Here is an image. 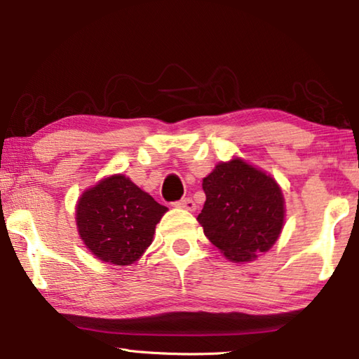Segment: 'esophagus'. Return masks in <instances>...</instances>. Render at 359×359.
Returning a JSON list of instances; mask_svg holds the SVG:
<instances>
[{
	"label": "esophagus",
	"instance_id": "1",
	"mask_svg": "<svg viewBox=\"0 0 359 359\" xmlns=\"http://www.w3.org/2000/svg\"><path fill=\"white\" fill-rule=\"evenodd\" d=\"M177 205V208H180V209H185V210H194L196 209V204H194V201L191 198H185V199H180V201L175 204Z\"/></svg>",
	"mask_w": 359,
	"mask_h": 359
}]
</instances>
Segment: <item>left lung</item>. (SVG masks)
<instances>
[{"instance_id": "obj_1", "label": "left lung", "mask_w": 359, "mask_h": 359, "mask_svg": "<svg viewBox=\"0 0 359 359\" xmlns=\"http://www.w3.org/2000/svg\"><path fill=\"white\" fill-rule=\"evenodd\" d=\"M205 203L198 222L233 263L267 252L282 233L285 199L277 182L241 158L218 163L203 180Z\"/></svg>"}]
</instances>
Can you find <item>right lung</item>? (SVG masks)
<instances>
[{
	"label": "right lung",
	"mask_w": 359,
	"mask_h": 359,
	"mask_svg": "<svg viewBox=\"0 0 359 359\" xmlns=\"http://www.w3.org/2000/svg\"><path fill=\"white\" fill-rule=\"evenodd\" d=\"M166 210V205L158 204L123 174H117L82 193L76 222L85 247L96 258L128 266L147 250L156 223Z\"/></svg>",
	"instance_id": "obj_1"
}]
</instances>
